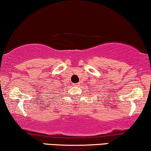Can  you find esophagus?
I'll return each instance as SVG.
<instances>
[{
	"label": "esophagus",
	"mask_w": 151,
	"mask_h": 151,
	"mask_svg": "<svg viewBox=\"0 0 151 151\" xmlns=\"http://www.w3.org/2000/svg\"><path fill=\"white\" fill-rule=\"evenodd\" d=\"M73 86H80V83L73 84Z\"/></svg>",
	"instance_id": "esophagus-1"
}]
</instances>
